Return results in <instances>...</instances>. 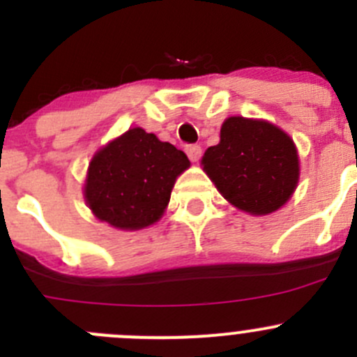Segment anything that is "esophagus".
Listing matches in <instances>:
<instances>
[{
    "instance_id": "34e87169",
    "label": "esophagus",
    "mask_w": 357,
    "mask_h": 357,
    "mask_svg": "<svg viewBox=\"0 0 357 357\" xmlns=\"http://www.w3.org/2000/svg\"><path fill=\"white\" fill-rule=\"evenodd\" d=\"M186 155L192 162H197L202 155V146L200 145H186Z\"/></svg>"
}]
</instances>
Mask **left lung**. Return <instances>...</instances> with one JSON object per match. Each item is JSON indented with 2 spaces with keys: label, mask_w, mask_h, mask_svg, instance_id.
<instances>
[{
  "label": "left lung",
  "mask_w": 357,
  "mask_h": 357,
  "mask_svg": "<svg viewBox=\"0 0 357 357\" xmlns=\"http://www.w3.org/2000/svg\"><path fill=\"white\" fill-rule=\"evenodd\" d=\"M202 164L222 197L248 214L275 212L298 181L297 150L290 136L254 119H226L221 142L207 149Z\"/></svg>",
  "instance_id": "1"
}]
</instances>
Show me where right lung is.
Instances as JSON below:
<instances>
[{
    "instance_id": "right-lung-1",
    "label": "right lung",
    "mask_w": 357,
    "mask_h": 357,
    "mask_svg": "<svg viewBox=\"0 0 357 357\" xmlns=\"http://www.w3.org/2000/svg\"><path fill=\"white\" fill-rule=\"evenodd\" d=\"M188 165V157L174 145L142 128L129 129L93 157L86 202L114 228H145L160 219L176 178Z\"/></svg>"
}]
</instances>
